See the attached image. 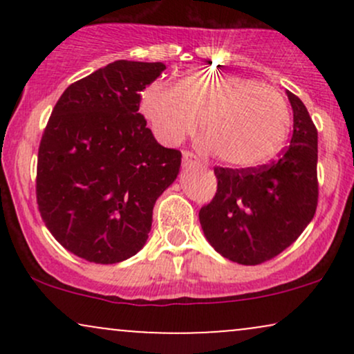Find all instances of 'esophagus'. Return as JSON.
<instances>
[{
  "label": "esophagus",
  "mask_w": 354,
  "mask_h": 354,
  "mask_svg": "<svg viewBox=\"0 0 354 354\" xmlns=\"http://www.w3.org/2000/svg\"><path fill=\"white\" fill-rule=\"evenodd\" d=\"M183 166H185V168H191V166H200V161H198L191 153L185 151L183 153Z\"/></svg>",
  "instance_id": "esophagus-1"
}]
</instances>
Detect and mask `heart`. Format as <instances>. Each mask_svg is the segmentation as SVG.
Instances as JSON below:
<instances>
[{
  "mask_svg": "<svg viewBox=\"0 0 354 354\" xmlns=\"http://www.w3.org/2000/svg\"><path fill=\"white\" fill-rule=\"evenodd\" d=\"M140 109L163 145L183 143L198 128L200 149L233 168H256L281 151L291 113L278 89L241 75L189 71L173 84L143 89Z\"/></svg>",
  "mask_w": 354,
  "mask_h": 354,
  "instance_id": "b5f03b06",
  "label": "heart"
}]
</instances>
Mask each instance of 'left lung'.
Listing matches in <instances>:
<instances>
[{
  "label": "left lung",
  "instance_id": "1",
  "mask_svg": "<svg viewBox=\"0 0 354 354\" xmlns=\"http://www.w3.org/2000/svg\"><path fill=\"white\" fill-rule=\"evenodd\" d=\"M293 108L290 145L259 168H214L218 189L200 209L206 239L239 265H259L293 245L318 205V131L303 101L286 91Z\"/></svg>",
  "mask_w": 354,
  "mask_h": 354
}]
</instances>
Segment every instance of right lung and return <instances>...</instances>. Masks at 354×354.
Segmentation results:
<instances>
[{
  "label": "right lung",
  "mask_w": 354,
  "mask_h": 354,
  "mask_svg": "<svg viewBox=\"0 0 354 354\" xmlns=\"http://www.w3.org/2000/svg\"><path fill=\"white\" fill-rule=\"evenodd\" d=\"M163 63L120 59L64 89L38 151L36 200L61 246L100 265L135 256L181 153L154 140L140 93Z\"/></svg>",
  "instance_id": "1"
}]
</instances>
